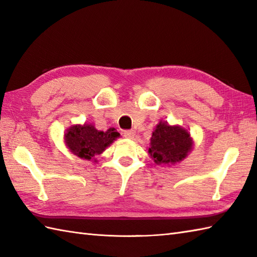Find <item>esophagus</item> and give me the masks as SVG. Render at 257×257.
<instances>
[{
    "mask_svg": "<svg viewBox=\"0 0 257 257\" xmlns=\"http://www.w3.org/2000/svg\"><path fill=\"white\" fill-rule=\"evenodd\" d=\"M136 133L134 132V130H124L123 132V137L128 138V139H133L135 137Z\"/></svg>",
    "mask_w": 257,
    "mask_h": 257,
    "instance_id": "1",
    "label": "esophagus"
}]
</instances>
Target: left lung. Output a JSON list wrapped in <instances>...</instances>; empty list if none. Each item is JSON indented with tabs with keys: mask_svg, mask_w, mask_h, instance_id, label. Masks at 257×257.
Masks as SVG:
<instances>
[{
	"mask_svg": "<svg viewBox=\"0 0 257 257\" xmlns=\"http://www.w3.org/2000/svg\"><path fill=\"white\" fill-rule=\"evenodd\" d=\"M192 147V138L184 128L160 121L152 133L148 152L157 165H173L182 161Z\"/></svg>",
	"mask_w": 257,
	"mask_h": 257,
	"instance_id": "left-lung-1",
	"label": "left lung"
}]
</instances>
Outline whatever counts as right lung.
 <instances>
[{"label":"right lung","mask_w":257,"mask_h":257,"mask_svg":"<svg viewBox=\"0 0 257 257\" xmlns=\"http://www.w3.org/2000/svg\"><path fill=\"white\" fill-rule=\"evenodd\" d=\"M119 136L114 128L99 132L92 124H74L65 134V143L75 156L91 160L102 154Z\"/></svg>","instance_id":"1"}]
</instances>
